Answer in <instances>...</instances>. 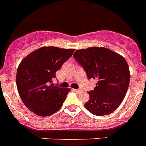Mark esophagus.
Masks as SVG:
<instances>
[{"label":"esophagus","mask_w":146,"mask_h":146,"mask_svg":"<svg viewBox=\"0 0 146 146\" xmlns=\"http://www.w3.org/2000/svg\"><path fill=\"white\" fill-rule=\"evenodd\" d=\"M74 91H75V92H77V93H80V92H82V89H80H80H74Z\"/></svg>","instance_id":"34e87169"}]
</instances>
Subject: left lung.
Segmentation results:
<instances>
[{
	"instance_id": "obj_1",
	"label": "left lung",
	"mask_w": 146,
	"mask_h": 146,
	"mask_svg": "<svg viewBox=\"0 0 146 146\" xmlns=\"http://www.w3.org/2000/svg\"><path fill=\"white\" fill-rule=\"evenodd\" d=\"M73 56L83 67L88 80L98 81L85 106L96 116L114 111L126 96L130 80L129 66L121 55L104 47L77 50Z\"/></svg>"
}]
</instances>
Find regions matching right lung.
I'll list each match as a JSON object with an SVG mask.
<instances>
[{
  "label": "right lung",
  "mask_w": 146,
  "mask_h": 146,
  "mask_svg": "<svg viewBox=\"0 0 146 146\" xmlns=\"http://www.w3.org/2000/svg\"><path fill=\"white\" fill-rule=\"evenodd\" d=\"M74 51V49L42 47L21 61L17 69V87L21 101L29 111L48 117L61 109L70 90L54 86L52 80Z\"/></svg>",
  "instance_id": "1"
}]
</instances>
